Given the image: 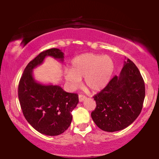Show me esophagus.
<instances>
[{
    "instance_id": "1",
    "label": "esophagus",
    "mask_w": 159,
    "mask_h": 159,
    "mask_svg": "<svg viewBox=\"0 0 159 159\" xmlns=\"http://www.w3.org/2000/svg\"><path fill=\"white\" fill-rule=\"evenodd\" d=\"M79 102H81L84 101L85 99H87V98H86L85 95H81V94H80V95H79Z\"/></svg>"
}]
</instances>
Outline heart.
<instances>
[{"label":"heart","instance_id":"heart-1","mask_svg":"<svg viewBox=\"0 0 159 159\" xmlns=\"http://www.w3.org/2000/svg\"><path fill=\"white\" fill-rule=\"evenodd\" d=\"M114 69V61L109 56L85 53L72 60L70 70L64 72V78L73 88L77 87L80 80L84 78L86 87L93 92H98L106 87Z\"/></svg>","mask_w":159,"mask_h":159}]
</instances>
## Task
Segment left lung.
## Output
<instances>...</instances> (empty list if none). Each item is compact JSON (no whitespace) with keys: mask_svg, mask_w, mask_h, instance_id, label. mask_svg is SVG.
Returning a JSON list of instances; mask_svg holds the SVG:
<instances>
[{"mask_svg":"<svg viewBox=\"0 0 159 159\" xmlns=\"http://www.w3.org/2000/svg\"><path fill=\"white\" fill-rule=\"evenodd\" d=\"M144 97V82L140 72L133 61L125 57L119 76H115L93 97L96 108L91 116L102 130H121L138 117Z\"/></svg>","mask_w":159,"mask_h":159,"instance_id":"left-lung-1","label":"left lung"}]
</instances>
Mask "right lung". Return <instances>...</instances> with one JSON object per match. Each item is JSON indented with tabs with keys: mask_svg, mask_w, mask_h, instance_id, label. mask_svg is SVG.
I'll list each match as a JSON object with an SVG mask.
<instances>
[{
	"mask_svg": "<svg viewBox=\"0 0 159 159\" xmlns=\"http://www.w3.org/2000/svg\"><path fill=\"white\" fill-rule=\"evenodd\" d=\"M48 56L64 60V53L57 48L40 53L24 70L19 83L18 97L29 124L39 133L55 136L69 127L72 120L71 112L79 103V95L66 93L59 85H43L35 80L33 69Z\"/></svg>",
	"mask_w": 159,
	"mask_h": 159,
	"instance_id": "obj_1",
	"label": "right lung"
}]
</instances>
